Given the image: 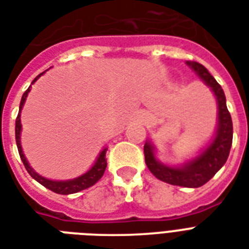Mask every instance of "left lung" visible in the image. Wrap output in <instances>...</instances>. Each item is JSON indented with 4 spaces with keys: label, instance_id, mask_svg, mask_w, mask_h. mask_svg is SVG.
<instances>
[{
    "label": "left lung",
    "instance_id": "1",
    "mask_svg": "<svg viewBox=\"0 0 249 249\" xmlns=\"http://www.w3.org/2000/svg\"><path fill=\"white\" fill-rule=\"evenodd\" d=\"M186 63L192 70L196 71V74L203 79V82L208 87H211L217 98L218 126L214 139L196 159L186 162L180 167L166 166L157 161L155 156V148L151 142H146L144 144V156H145L146 166L157 179L173 186L197 188L209 182L227 161L232 144V121L230 113L227 110L226 97L223 89L217 80L209 74V71L201 63L195 61H186Z\"/></svg>",
    "mask_w": 249,
    "mask_h": 249
}]
</instances>
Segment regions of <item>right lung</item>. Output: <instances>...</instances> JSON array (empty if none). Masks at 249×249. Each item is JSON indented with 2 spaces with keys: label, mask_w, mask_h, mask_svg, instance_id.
Returning a JSON list of instances; mask_svg holds the SVG:
<instances>
[{
  "label": "right lung",
  "mask_w": 249,
  "mask_h": 249,
  "mask_svg": "<svg viewBox=\"0 0 249 249\" xmlns=\"http://www.w3.org/2000/svg\"><path fill=\"white\" fill-rule=\"evenodd\" d=\"M44 74V72H42ZM42 74L37 75L36 78L34 79V84L36 80H37ZM31 90V86L28 87V89L23 93L22 100H20V105H19V113L18 117H17V121H15V140H17V146H18V152L19 156H20V159H22V162L26 167V170L28 171V174L35 179V180H37L40 184H42L44 187H46L48 190L53 191L55 194L59 195H70V194H76L79 191L86 190V188H89L90 186H93L94 183H97L101 177L105 173V169H107V159H105V155H107V148H104L101 153L98 155L97 160H96V162L92 167H90L89 170L87 171L86 174L80 175L78 178L75 179H70V180H51V179H46L41 175H38L36 171L30 166V163L27 161V159L23 155L22 151V145H20V131H22V123H20V111H22V107L26 103V98L28 96V92Z\"/></svg>",
  "instance_id": "1"
}]
</instances>
